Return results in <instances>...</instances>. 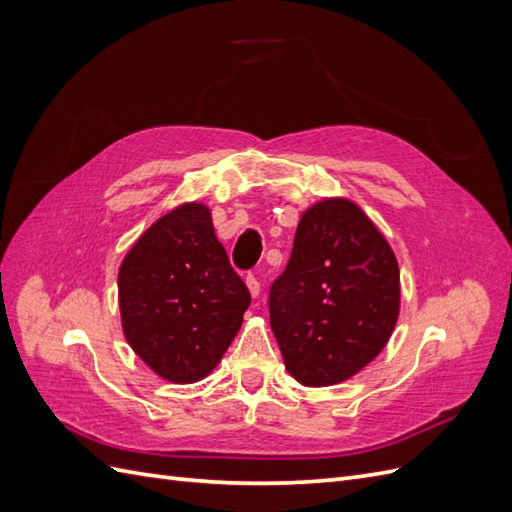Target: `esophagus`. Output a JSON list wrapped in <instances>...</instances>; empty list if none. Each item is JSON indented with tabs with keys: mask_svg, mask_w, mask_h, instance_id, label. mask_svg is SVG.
Segmentation results:
<instances>
[{
	"mask_svg": "<svg viewBox=\"0 0 512 512\" xmlns=\"http://www.w3.org/2000/svg\"><path fill=\"white\" fill-rule=\"evenodd\" d=\"M245 284H247V288H250V292H252V297L256 299L258 294H260V282H258V277L254 275V273H250L247 275V280H245Z\"/></svg>",
	"mask_w": 512,
	"mask_h": 512,
	"instance_id": "obj_1",
	"label": "esophagus"
}]
</instances>
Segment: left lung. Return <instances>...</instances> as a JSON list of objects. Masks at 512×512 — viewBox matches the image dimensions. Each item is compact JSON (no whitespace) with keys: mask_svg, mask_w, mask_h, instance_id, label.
<instances>
[{"mask_svg":"<svg viewBox=\"0 0 512 512\" xmlns=\"http://www.w3.org/2000/svg\"><path fill=\"white\" fill-rule=\"evenodd\" d=\"M269 316L286 369L305 386L348 380L389 342L397 258L350 200H322L301 215L288 265L269 290Z\"/></svg>","mask_w":512,"mask_h":512,"instance_id":"obj_1","label":"left lung"}]
</instances>
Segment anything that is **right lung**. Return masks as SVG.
Masks as SVG:
<instances>
[{
  "label": "right lung",
  "mask_w": 512,
  "mask_h": 512,
  "mask_svg": "<svg viewBox=\"0 0 512 512\" xmlns=\"http://www.w3.org/2000/svg\"><path fill=\"white\" fill-rule=\"evenodd\" d=\"M250 301L209 209L198 203L173 209L145 230L119 269L123 335L170 382H196L218 365Z\"/></svg>",
  "instance_id": "obj_1"
}]
</instances>
